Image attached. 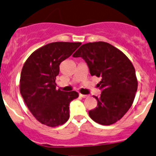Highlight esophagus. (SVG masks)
<instances>
[{"mask_svg":"<svg viewBox=\"0 0 156 156\" xmlns=\"http://www.w3.org/2000/svg\"><path fill=\"white\" fill-rule=\"evenodd\" d=\"M79 96L81 97V98H89V95H87V94H80Z\"/></svg>","mask_w":156,"mask_h":156,"instance_id":"esophagus-1","label":"esophagus"}]
</instances>
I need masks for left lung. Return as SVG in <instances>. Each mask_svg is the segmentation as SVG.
Here are the masks:
<instances>
[{"mask_svg": "<svg viewBox=\"0 0 156 156\" xmlns=\"http://www.w3.org/2000/svg\"><path fill=\"white\" fill-rule=\"evenodd\" d=\"M73 57H81L88 66L91 76L101 77L98 84L102 89L95 97L98 107L89 110L90 118L101 125L120 120L133 103L138 87L136 71L122 51L105 42L83 44Z\"/></svg>", "mask_w": 156, "mask_h": 156, "instance_id": "1", "label": "left lung"}]
</instances>
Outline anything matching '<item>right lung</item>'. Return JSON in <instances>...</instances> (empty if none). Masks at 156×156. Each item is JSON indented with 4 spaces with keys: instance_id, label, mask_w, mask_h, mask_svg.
<instances>
[{
    "instance_id": "obj_1",
    "label": "right lung",
    "mask_w": 156,
    "mask_h": 156,
    "mask_svg": "<svg viewBox=\"0 0 156 156\" xmlns=\"http://www.w3.org/2000/svg\"><path fill=\"white\" fill-rule=\"evenodd\" d=\"M81 43L55 42L39 48L29 56L21 71L20 90L26 105L42 124L55 127L69 118V104L78 92L56 89L60 63L72 55Z\"/></svg>"
}]
</instances>
